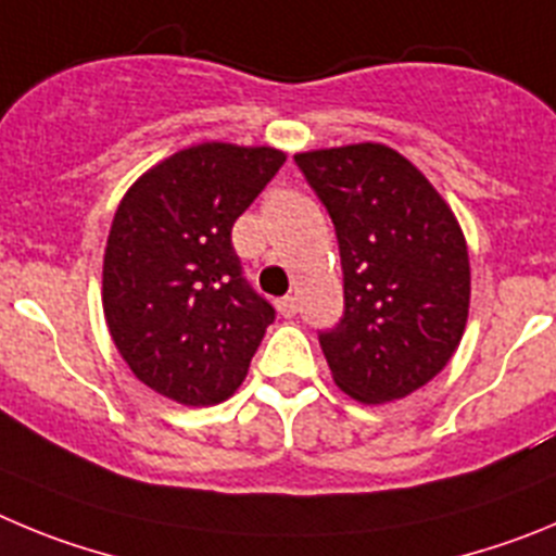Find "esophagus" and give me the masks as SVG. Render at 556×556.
<instances>
[{
  "label": "esophagus",
  "mask_w": 556,
  "mask_h": 556,
  "mask_svg": "<svg viewBox=\"0 0 556 556\" xmlns=\"http://www.w3.org/2000/svg\"><path fill=\"white\" fill-rule=\"evenodd\" d=\"M277 309L285 315V318H293V315H296V309H299V302L293 296H285V299H279V302H277Z\"/></svg>",
  "instance_id": "esophagus-1"
}]
</instances>
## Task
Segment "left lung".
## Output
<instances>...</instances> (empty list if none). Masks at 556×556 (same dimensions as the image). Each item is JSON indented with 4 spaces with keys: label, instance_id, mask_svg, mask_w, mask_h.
Here are the masks:
<instances>
[{
    "label": "left lung",
    "instance_id": "8db88e82",
    "mask_svg": "<svg viewBox=\"0 0 556 556\" xmlns=\"http://www.w3.org/2000/svg\"><path fill=\"white\" fill-rule=\"evenodd\" d=\"M329 210L346 309L321 332L334 384L363 404L409 396L438 377L463 340L471 263L454 210L384 143L296 154Z\"/></svg>",
    "mask_w": 556,
    "mask_h": 556
}]
</instances>
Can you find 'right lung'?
<instances>
[{
	"instance_id": "1",
	"label": "right lung",
	"mask_w": 556,
	"mask_h": 556,
	"mask_svg": "<svg viewBox=\"0 0 556 556\" xmlns=\"http://www.w3.org/2000/svg\"><path fill=\"white\" fill-rule=\"evenodd\" d=\"M285 163L274 147L204 141L129 185L110 224L102 309L129 371L185 407L241 388L274 307L241 277L232 224Z\"/></svg>"
}]
</instances>
